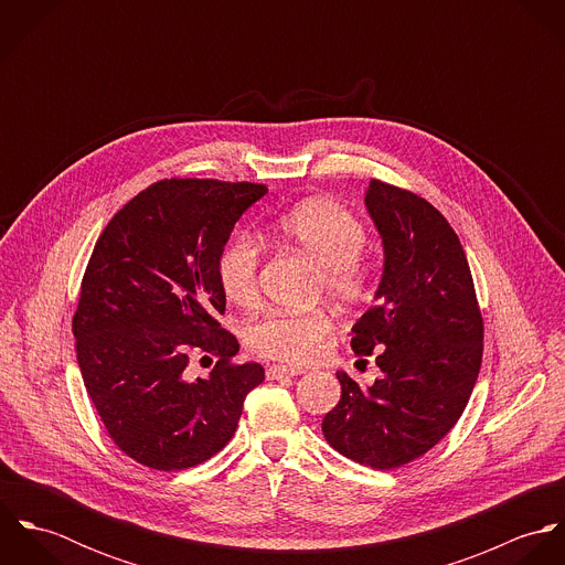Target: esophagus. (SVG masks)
I'll list each match as a JSON object with an SVG mask.
<instances>
[{
    "instance_id": "34e87169",
    "label": "esophagus",
    "mask_w": 565,
    "mask_h": 565,
    "mask_svg": "<svg viewBox=\"0 0 565 565\" xmlns=\"http://www.w3.org/2000/svg\"><path fill=\"white\" fill-rule=\"evenodd\" d=\"M267 381H276V379H282V376H300L305 374L302 367H289V365H269L267 367Z\"/></svg>"
}]
</instances>
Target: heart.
I'll return each mask as SVG.
<instances>
[{"mask_svg":"<svg viewBox=\"0 0 565 565\" xmlns=\"http://www.w3.org/2000/svg\"><path fill=\"white\" fill-rule=\"evenodd\" d=\"M274 237L307 256L320 267L323 291L341 302L356 305L370 291V269L359 254L365 245L363 224L343 206L328 200H309L280 215L271 228ZM217 276L224 296L249 307L258 296V247L247 237L228 243L217 260ZM330 320L320 313H269L249 326L247 345L267 359L307 363L322 345Z\"/></svg>","mask_w":565,"mask_h":565,"instance_id":"1","label":"heart"}]
</instances>
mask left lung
<instances>
[{"label":"left lung","mask_w":565,"mask_h":565,"mask_svg":"<svg viewBox=\"0 0 565 565\" xmlns=\"http://www.w3.org/2000/svg\"><path fill=\"white\" fill-rule=\"evenodd\" d=\"M365 209L383 245L376 305L352 326V350L376 354L381 379L361 387L337 372L341 401L326 441L392 470L430 450L461 417L483 356V320L457 233L426 200L372 180Z\"/></svg>","instance_id":"1"}]
</instances>
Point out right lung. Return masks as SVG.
Here are the masks:
<instances>
[{"mask_svg": "<svg viewBox=\"0 0 565 565\" xmlns=\"http://www.w3.org/2000/svg\"><path fill=\"white\" fill-rule=\"evenodd\" d=\"M265 193L252 182L162 180L95 243L74 316L78 363L108 435L141 466L175 472L211 459L265 381L258 363H231L239 343L215 320L226 311L220 254ZM195 349L221 354L206 380L185 374Z\"/></svg>", "mask_w": 565, "mask_h": 565, "instance_id": "add662e5", "label": "right lung"}]
</instances>
